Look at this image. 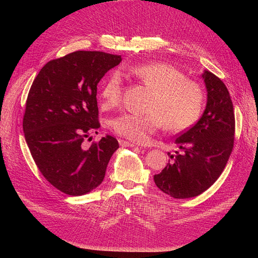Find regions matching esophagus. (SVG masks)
<instances>
[{
  "instance_id": "34e87169",
  "label": "esophagus",
  "mask_w": 258,
  "mask_h": 258,
  "mask_svg": "<svg viewBox=\"0 0 258 258\" xmlns=\"http://www.w3.org/2000/svg\"><path fill=\"white\" fill-rule=\"evenodd\" d=\"M119 145L121 146H126V147H135V143H131V142H128V141H124V140H119Z\"/></svg>"
}]
</instances>
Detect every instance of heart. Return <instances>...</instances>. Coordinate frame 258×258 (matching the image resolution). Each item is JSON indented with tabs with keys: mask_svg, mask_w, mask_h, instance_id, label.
I'll return each mask as SVG.
<instances>
[{
	"mask_svg": "<svg viewBox=\"0 0 258 258\" xmlns=\"http://www.w3.org/2000/svg\"><path fill=\"white\" fill-rule=\"evenodd\" d=\"M129 74L152 91L147 113H124L111 120L117 135L137 143H146L162 126L169 132H181L197 121L204 108L205 92L199 83L186 79L175 67L163 62L138 64ZM105 110L118 106L122 98V81L113 72L101 86Z\"/></svg>",
	"mask_w": 258,
	"mask_h": 258,
	"instance_id": "heart-1",
	"label": "heart"
}]
</instances>
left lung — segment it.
Segmentation results:
<instances>
[{
  "instance_id": "obj_1",
  "label": "left lung",
  "mask_w": 258,
  "mask_h": 258,
  "mask_svg": "<svg viewBox=\"0 0 258 258\" xmlns=\"http://www.w3.org/2000/svg\"><path fill=\"white\" fill-rule=\"evenodd\" d=\"M208 92L206 110L191 128L175 139L182 153L170 155L167 166L154 175L155 184L176 199L206 191L225 169L235 141V113L229 91L216 75L202 74Z\"/></svg>"
}]
</instances>
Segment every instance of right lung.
I'll return each instance as SVG.
<instances>
[{
  "label": "right lung",
  "mask_w": 258,
  "mask_h": 258,
  "mask_svg": "<svg viewBox=\"0 0 258 258\" xmlns=\"http://www.w3.org/2000/svg\"><path fill=\"white\" fill-rule=\"evenodd\" d=\"M120 61L103 51H74L47 62L30 88L22 122L26 142L43 176L70 196L97 188L119 147L112 136L89 148L83 142L100 128L98 83Z\"/></svg>",
  "instance_id": "obj_1"
}]
</instances>
